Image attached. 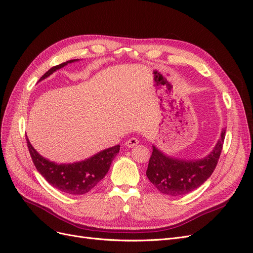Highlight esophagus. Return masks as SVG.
Listing matches in <instances>:
<instances>
[{
  "instance_id": "34e87169",
  "label": "esophagus",
  "mask_w": 253,
  "mask_h": 253,
  "mask_svg": "<svg viewBox=\"0 0 253 253\" xmlns=\"http://www.w3.org/2000/svg\"><path fill=\"white\" fill-rule=\"evenodd\" d=\"M138 143H139V140H138V139H136V138H130V139H128V140L126 141V145L127 147H134V146H137Z\"/></svg>"
}]
</instances>
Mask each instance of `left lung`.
I'll return each instance as SVG.
<instances>
[{
  "label": "left lung",
  "instance_id": "left-lung-1",
  "mask_svg": "<svg viewBox=\"0 0 253 253\" xmlns=\"http://www.w3.org/2000/svg\"><path fill=\"white\" fill-rule=\"evenodd\" d=\"M225 138L221 132L213 151L200 160H179L162 153L155 145L148 162L146 175L161 193L168 196L186 195L203 185L214 172Z\"/></svg>",
  "mask_w": 253,
  "mask_h": 253
}]
</instances>
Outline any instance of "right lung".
<instances>
[{"label":"right lung","mask_w":253,"mask_h":253,"mask_svg":"<svg viewBox=\"0 0 253 253\" xmlns=\"http://www.w3.org/2000/svg\"><path fill=\"white\" fill-rule=\"evenodd\" d=\"M79 59L69 60L64 63L48 69L39 79L42 81L52 75L57 69L62 68L68 63L78 61ZM27 144L33 163L49 185L63 193L70 195H82L92 190L108 173L111 163L119 153V145L99 151L98 154L84 161L73 164H57L40 156L27 138Z\"/></svg>","instance_id":"right-lung-1"}]
</instances>
